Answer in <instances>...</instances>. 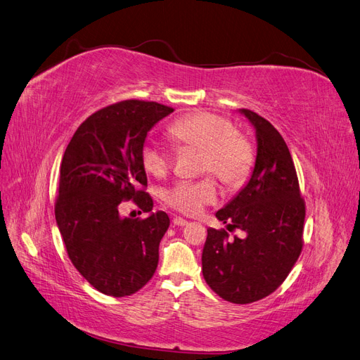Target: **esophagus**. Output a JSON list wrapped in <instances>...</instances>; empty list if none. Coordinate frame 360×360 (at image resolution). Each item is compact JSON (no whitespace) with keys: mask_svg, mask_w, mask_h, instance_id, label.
<instances>
[{"mask_svg":"<svg viewBox=\"0 0 360 360\" xmlns=\"http://www.w3.org/2000/svg\"><path fill=\"white\" fill-rule=\"evenodd\" d=\"M172 221H173L174 226H187L188 224V220L182 219V217H178V215H176V217H173Z\"/></svg>","mask_w":360,"mask_h":360,"instance_id":"esophagus-1","label":"esophagus"}]
</instances>
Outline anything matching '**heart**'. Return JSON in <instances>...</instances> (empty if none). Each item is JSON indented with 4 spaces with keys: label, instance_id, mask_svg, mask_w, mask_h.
Returning <instances> with one entry per match:
<instances>
[{
    "label": "heart",
    "instance_id": "obj_1",
    "mask_svg": "<svg viewBox=\"0 0 360 360\" xmlns=\"http://www.w3.org/2000/svg\"><path fill=\"white\" fill-rule=\"evenodd\" d=\"M170 139L178 146L203 149L202 170L211 172L223 184L237 187L245 181L253 166L250 143L238 136L232 123L219 115L198 111L173 122L169 128ZM145 170L153 176L167 172L170 157L160 145L149 141L141 150ZM217 200V188L211 179L184 181L166 193V202L184 214H198L205 205Z\"/></svg>",
    "mask_w": 360,
    "mask_h": 360
}]
</instances>
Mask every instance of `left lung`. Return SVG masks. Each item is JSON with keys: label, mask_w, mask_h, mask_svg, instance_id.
Segmentation results:
<instances>
[{"label": "left lung", "mask_w": 360, "mask_h": 360, "mask_svg": "<svg viewBox=\"0 0 360 360\" xmlns=\"http://www.w3.org/2000/svg\"><path fill=\"white\" fill-rule=\"evenodd\" d=\"M255 129L256 157L244 187L215 212L226 228L208 229L202 273L210 288L231 303L245 304L271 294L286 279L302 252L304 202L285 140L269 120L240 108Z\"/></svg>", "instance_id": "1"}]
</instances>
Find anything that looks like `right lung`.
I'll use <instances>...</instances> for the list:
<instances>
[{"mask_svg":"<svg viewBox=\"0 0 360 360\" xmlns=\"http://www.w3.org/2000/svg\"><path fill=\"white\" fill-rule=\"evenodd\" d=\"M173 108L123 101L94 112L75 131L60 167L56 220L69 259L99 292L125 297L143 288L158 265L169 215L152 212L141 162L148 132ZM134 198L150 215L122 218V200Z\"/></svg>","mask_w":360,"mask_h":360,"instance_id":"obj_1","label":"right lung"}]
</instances>
